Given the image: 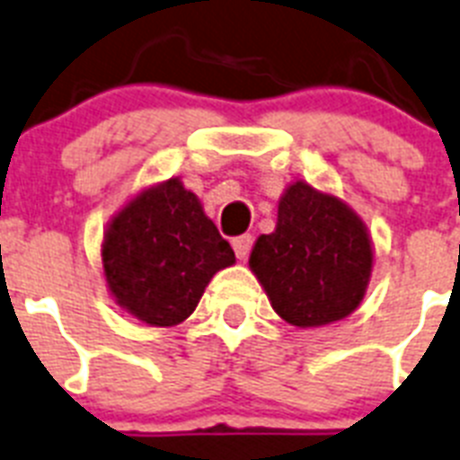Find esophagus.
<instances>
[{
	"label": "esophagus",
	"instance_id": "1",
	"mask_svg": "<svg viewBox=\"0 0 460 460\" xmlns=\"http://www.w3.org/2000/svg\"><path fill=\"white\" fill-rule=\"evenodd\" d=\"M231 245H234V252H236L238 260H245V257L250 255V248H252V236L250 234H245V236H238L231 241Z\"/></svg>",
	"mask_w": 460,
	"mask_h": 460
}]
</instances>
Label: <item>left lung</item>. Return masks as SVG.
Returning <instances> with one entry per match:
<instances>
[{
	"instance_id": "left-lung-1",
	"label": "left lung",
	"mask_w": 460,
	"mask_h": 460,
	"mask_svg": "<svg viewBox=\"0 0 460 460\" xmlns=\"http://www.w3.org/2000/svg\"><path fill=\"white\" fill-rule=\"evenodd\" d=\"M371 267V238L357 212L305 181L286 189L274 234H262L250 252V269L276 314L300 328L352 314Z\"/></svg>"
}]
</instances>
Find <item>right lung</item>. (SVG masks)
<instances>
[{
  "label": "right lung",
  "instance_id": "1",
  "mask_svg": "<svg viewBox=\"0 0 460 460\" xmlns=\"http://www.w3.org/2000/svg\"><path fill=\"white\" fill-rule=\"evenodd\" d=\"M115 302L148 326H177L236 255L179 179L146 189L108 224L101 245Z\"/></svg>",
  "mask_w": 460,
  "mask_h": 460
}]
</instances>
